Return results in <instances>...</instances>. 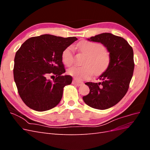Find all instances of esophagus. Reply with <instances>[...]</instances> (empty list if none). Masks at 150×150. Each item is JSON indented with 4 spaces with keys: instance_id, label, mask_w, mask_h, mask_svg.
Here are the masks:
<instances>
[{
    "instance_id": "34e87169",
    "label": "esophagus",
    "mask_w": 150,
    "mask_h": 150,
    "mask_svg": "<svg viewBox=\"0 0 150 150\" xmlns=\"http://www.w3.org/2000/svg\"><path fill=\"white\" fill-rule=\"evenodd\" d=\"M83 83H82V82H79V81H76V79H74L73 81H72V84H74V85H76V86H81V85L83 84Z\"/></svg>"
}]
</instances>
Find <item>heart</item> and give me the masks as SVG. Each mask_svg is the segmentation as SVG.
<instances>
[{
  "instance_id": "b5f03b06",
  "label": "heart",
  "mask_w": 150,
  "mask_h": 150,
  "mask_svg": "<svg viewBox=\"0 0 150 150\" xmlns=\"http://www.w3.org/2000/svg\"><path fill=\"white\" fill-rule=\"evenodd\" d=\"M81 52L87 54L84 67H72L67 73L78 81L89 79L95 73L100 74L105 70L110 63V55L104 51L102 44L88 40L81 42L78 46ZM62 61L67 66H70L74 61L71 46L66 47L62 53Z\"/></svg>"
}]
</instances>
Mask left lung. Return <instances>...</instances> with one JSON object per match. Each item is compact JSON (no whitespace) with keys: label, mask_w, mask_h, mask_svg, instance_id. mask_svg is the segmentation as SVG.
Returning a JSON list of instances; mask_svg holds the SVG:
<instances>
[{"label":"left lung","mask_w":150,"mask_h":150,"mask_svg":"<svg viewBox=\"0 0 150 150\" xmlns=\"http://www.w3.org/2000/svg\"><path fill=\"white\" fill-rule=\"evenodd\" d=\"M88 40L106 47L110 63L98 79L101 83H85L90 91L83 99L90 107L106 110L120 102L128 91L134 67L133 50L125 39L111 33H102Z\"/></svg>","instance_id":"8db88e82"}]
</instances>
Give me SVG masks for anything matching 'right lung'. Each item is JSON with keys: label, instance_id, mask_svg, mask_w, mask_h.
Wrapping results in <instances>:
<instances>
[{"label": "right lung", "instance_id": "add662e5", "mask_svg": "<svg viewBox=\"0 0 150 150\" xmlns=\"http://www.w3.org/2000/svg\"><path fill=\"white\" fill-rule=\"evenodd\" d=\"M77 40L44 34L22 44L14 58L13 78L20 97L29 108L44 111L59 103L63 88L72 83L71 76L63 75L62 53ZM50 74L56 76L53 81L47 79Z\"/></svg>", "mask_w": 150, "mask_h": 150}]
</instances>
